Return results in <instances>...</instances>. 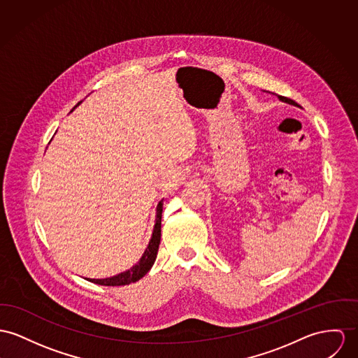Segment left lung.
<instances>
[{
	"label": "left lung",
	"mask_w": 358,
	"mask_h": 358,
	"mask_svg": "<svg viewBox=\"0 0 358 358\" xmlns=\"http://www.w3.org/2000/svg\"><path fill=\"white\" fill-rule=\"evenodd\" d=\"M278 98H279V101H282V102H286V103H289V105H294V106H297V103H296L293 99H289V98L282 96V95H278Z\"/></svg>",
	"instance_id": "1"
}]
</instances>
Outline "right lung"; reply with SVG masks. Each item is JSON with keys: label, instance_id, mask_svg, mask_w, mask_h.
Here are the masks:
<instances>
[{"label": "right lung", "instance_id": "right-lung-1", "mask_svg": "<svg viewBox=\"0 0 358 358\" xmlns=\"http://www.w3.org/2000/svg\"><path fill=\"white\" fill-rule=\"evenodd\" d=\"M162 210H164V200H161L158 203V206H157V218H155V226H154L152 237H151V240L148 243V247L145 248L141 259L138 260V264H135L132 268H129L128 271L121 273L118 275L106 278V279H88V280L94 282L96 285H102V286H124V285H129L132 282H136L140 278L145 275L150 271V268L152 267V264H154V262L157 259L158 248H159V243H161Z\"/></svg>", "mask_w": 358, "mask_h": 358}]
</instances>
